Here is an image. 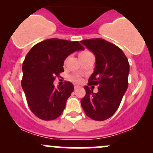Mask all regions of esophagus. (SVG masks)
<instances>
[{"label":"esophagus","instance_id":"esophagus-1","mask_svg":"<svg viewBox=\"0 0 153 153\" xmlns=\"http://www.w3.org/2000/svg\"><path fill=\"white\" fill-rule=\"evenodd\" d=\"M79 88H80V86H79V85H75V86H74V88L75 89V90H76V89Z\"/></svg>","mask_w":153,"mask_h":153}]
</instances>
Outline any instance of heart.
Listing matches in <instances>:
<instances>
[{
  "instance_id": "heart-1",
  "label": "heart",
  "mask_w": 153,
  "mask_h": 153,
  "mask_svg": "<svg viewBox=\"0 0 153 153\" xmlns=\"http://www.w3.org/2000/svg\"><path fill=\"white\" fill-rule=\"evenodd\" d=\"M91 54H92V53H91V52H89V51L84 50V51H82V52H80V54H79V57H80H80H87V56L91 55ZM76 80H77V81H79V80H80V79L76 78Z\"/></svg>"
}]
</instances>
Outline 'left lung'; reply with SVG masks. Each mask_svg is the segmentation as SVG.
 I'll use <instances>...</instances> for the list:
<instances>
[{
    "mask_svg": "<svg viewBox=\"0 0 153 153\" xmlns=\"http://www.w3.org/2000/svg\"><path fill=\"white\" fill-rule=\"evenodd\" d=\"M96 56L94 72L88 85H98L95 94L88 85L85 96L80 101L85 114L96 121L110 118L118 109L128 88L129 64L123 51L103 39L80 41Z\"/></svg>",
    "mask_w": 153,
    "mask_h": 153,
    "instance_id": "8db88e82",
    "label": "left lung"
}]
</instances>
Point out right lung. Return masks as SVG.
Masks as SVG:
<instances>
[{
  "label": "right lung",
  "instance_id": "right-lung-1",
  "mask_svg": "<svg viewBox=\"0 0 153 153\" xmlns=\"http://www.w3.org/2000/svg\"><path fill=\"white\" fill-rule=\"evenodd\" d=\"M84 47L78 41L49 39L35 45L23 62L22 86L28 106L38 118L49 121L57 119L65 108L74 86L69 81L54 88L56 77L64 72V60L75 51Z\"/></svg>",
  "mask_w": 153,
  "mask_h": 153
}]
</instances>
